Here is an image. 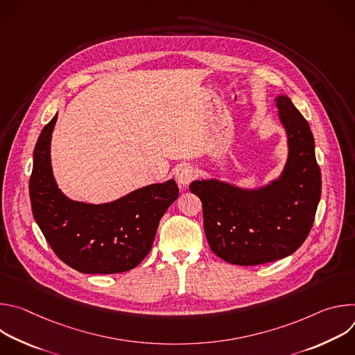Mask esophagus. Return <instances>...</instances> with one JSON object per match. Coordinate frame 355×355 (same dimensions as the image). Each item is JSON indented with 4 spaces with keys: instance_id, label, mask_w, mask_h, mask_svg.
<instances>
[{
    "instance_id": "1",
    "label": "esophagus",
    "mask_w": 355,
    "mask_h": 355,
    "mask_svg": "<svg viewBox=\"0 0 355 355\" xmlns=\"http://www.w3.org/2000/svg\"><path fill=\"white\" fill-rule=\"evenodd\" d=\"M196 178V170L189 164H181L175 168V180L180 185L187 187Z\"/></svg>"
}]
</instances>
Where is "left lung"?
<instances>
[{"mask_svg": "<svg viewBox=\"0 0 355 355\" xmlns=\"http://www.w3.org/2000/svg\"><path fill=\"white\" fill-rule=\"evenodd\" d=\"M288 135L289 155L281 177L264 188L245 191L218 180L193 181L211 250L236 266H259L291 256L306 240L322 192L315 139L292 101L277 98Z\"/></svg>", "mask_w": 355, "mask_h": 355, "instance_id": "left-lung-1", "label": "left lung"}]
</instances>
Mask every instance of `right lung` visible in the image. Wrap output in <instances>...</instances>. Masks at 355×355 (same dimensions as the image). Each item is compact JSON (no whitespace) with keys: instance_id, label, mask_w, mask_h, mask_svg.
<instances>
[{"instance_id":"right-lung-1","label":"right lung","mask_w":355,"mask_h":355,"mask_svg":"<svg viewBox=\"0 0 355 355\" xmlns=\"http://www.w3.org/2000/svg\"><path fill=\"white\" fill-rule=\"evenodd\" d=\"M58 115L40 132L33 151L29 195L33 218L55 254L84 274L135 268L151 250L159 222L178 198L174 180L136 189L110 204L69 199L50 164V139Z\"/></svg>"}]
</instances>
